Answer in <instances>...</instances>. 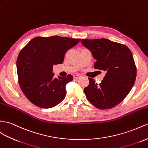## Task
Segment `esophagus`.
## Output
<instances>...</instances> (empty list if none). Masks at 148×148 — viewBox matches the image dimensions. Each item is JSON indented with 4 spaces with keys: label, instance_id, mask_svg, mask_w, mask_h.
<instances>
[{
    "label": "esophagus",
    "instance_id": "obj_1",
    "mask_svg": "<svg viewBox=\"0 0 148 148\" xmlns=\"http://www.w3.org/2000/svg\"><path fill=\"white\" fill-rule=\"evenodd\" d=\"M81 77V75L76 74V75H74V79H79Z\"/></svg>",
    "mask_w": 148,
    "mask_h": 148
}]
</instances>
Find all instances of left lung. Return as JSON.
<instances>
[{"mask_svg":"<svg viewBox=\"0 0 148 148\" xmlns=\"http://www.w3.org/2000/svg\"><path fill=\"white\" fill-rule=\"evenodd\" d=\"M81 42L96 60L94 69L106 72L99 84L89 78V84L84 89L86 98L101 109L116 106L127 96L135 82L136 67L131 51L126 45L107 39Z\"/></svg>","mask_w":148,"mask_h":148,"instance_id":"left-lung-1","label":"left lung"}]
</instances>
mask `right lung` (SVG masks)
Listing matches in <instances>:
<instances>
[{
	"label": "right lung",
	"mask_w": 148,
	"mask_h": 148,
	"mask_svg": "<svg viewBox=\"0 0 148 148\" xmlns=\"http://www.w3.org/2000/svg\"><path fill=\"white\" fill-rule=\"evenodd\" d=\"M79 41L80 39L58 36L36 37L22 49L17 59L18 83L32 104L47 109L64 100L66 86L73 80V76L54 77L53 66L62 64L68 49Z\"/></svg>",
	"instance_id": "add662e5"
}]
</instances>
